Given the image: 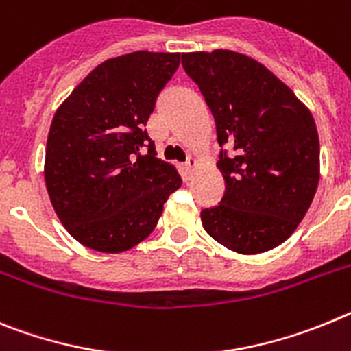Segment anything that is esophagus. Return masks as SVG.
Segmentation results:
<instances>
[{"label":"esophagus","mask_w":351,"mask_h":351,"mask_svg":"<svg viewBox=\"0 0 351 351\" xmlns=\"http://www.w3.org/2000/svg\"><path fill=\"white\" fill-rule=\"evenodd\" d=\"M185 166H187V169H194L195 166H197V160H195L194 157H189L187 162H185Z\"/></svg>","instance_id":"esophagus-1"}]
</instances>
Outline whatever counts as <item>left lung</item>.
Segmentation results:
<instances>
[{"mask_svg": "<svg viewBox=\"0 0 351 351\" xmlns=\"http://www.w3.org/2000/svg\"><path fill=\"white\" fill-rule=\"evenodd\" d=\"M217 125L226 192L201 211L208 234L243 255L273 250L304 219L320 178L313 115L255 59L230 50L182 56ZM233 148V154L225 150Z\"/></svg>", "mask_w": 351, "mask_h": 351, "instance_id": "1", "label": "left lung"}]
</instances>
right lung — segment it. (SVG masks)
<instances>
[{"label":"right lung","instance_id":"add662e5","mask_svg":"<svg viewBox=\"0 0 351 351\" xmlns=\"http://www.w3.org/2000/svg\"><path fill=\"white\" fill-rule=\"evenodd\" d=\"M178 66L180 53L147 50L108 59L53 115L47 191L62 226L87 248L119 254L143 241L182 185L145 129Z\"/></svg>","mask_w":351,"mask_h":351}]
</instances>
